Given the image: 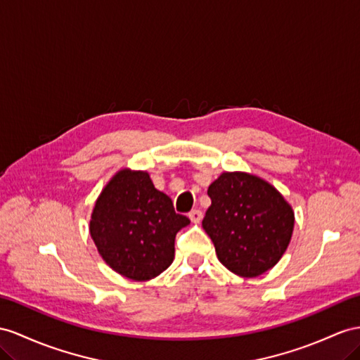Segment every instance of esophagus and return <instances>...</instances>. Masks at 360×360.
Returning <instances> with one entry per match:
<instances>
[{"label": "esophagus", "mask_w": 360, "mask_h": 360, "mask_svg": "<svg viewBox=\"0 0 360 360\" xmlns=\"http://www.w3.org/2000/svg\"><path fill=\"white\" fill-rule=\"evenodd\" d=\"M202 211L200 210H193V211H190V214H188V217H190V220L193 224H199L200 220H202Z\"/></svg>", "instance_id": "esophagus-1"}]
</instances>
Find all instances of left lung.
<instances>
[{
    "instance_id": "left-lung-1",
    "label": "left lung",
    "mask_w": 360,
    "mask_h": 360,
    "mask_svg": "<svg viewBox=\"0 0 360 360\" xmlns=\"http://www.w3.org/2000/svg\"><path fill=\"white\" fill-rule=\"evenodd\" d=\"M211 205L202 220L219 262L254 278L280 262L290 243L295 214L269 182L245 172H225L208 187Z\"/></svg>"
}]
</instances>
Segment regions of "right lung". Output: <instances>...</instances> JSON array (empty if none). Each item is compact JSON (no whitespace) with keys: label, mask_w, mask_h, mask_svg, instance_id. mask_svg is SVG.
<instances>
[{"label":"right lung","mask_w":360,"mask_h":360,"mask_svg":"<svg viewBox=\"0 0 360 360\" xmlns=\"http://www.w3.org/2000/svg\"><path fill=\"white\" fill-rule=\"evenodd\" d=\"M190 224L172 199L156 190L147 172H117L96 200L89 233L98 254L115 272L147 281L169 268L174 237Z\"/></svg>","instance_id":"obj_1"}]
</instances>
